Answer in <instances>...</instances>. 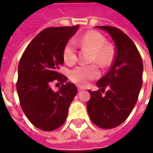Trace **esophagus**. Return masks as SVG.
<instances>
[{"label":"esophagus","mask_w":153,"mask_h":153,"mask_svg":"<svg viewBox=\"0 0 153 153\" xmlns=\"http://www.w3.org/2000/svg\"><path fill=\"white\" fill-rule=\"evenodd\" d=\"M83 90H84V88H82V87H78V91H83Z\"/></svg>","instance_id":"34e87169"}]
</instances>
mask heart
Instances as JSON below:
<instances>
[{"label": "heart", "instance_id": "b5f03b06", "mask_svg": "<svg viewBox=\"0 0 153 153\" xmlns=\"http://www.w3.org/2000/svg\"><path fill=\"white\" fill-rule=\"evenodd\" d=\"M81 43L93 51V62H97L102 67L108 66L112 62L114 51L110 46L106 45V38L100 33L96 31L88 32L81 38ZM62 56L65 62L68 65L76 62V42L74 39L69 40L65 45ZM99 76V70L95 65L77 66L70 70L69 74V77L72 82L82 86L86 85L90 80L95 79Z\"/></svg>", "mask_w": 153, "mask_h": 153}]
</instances>
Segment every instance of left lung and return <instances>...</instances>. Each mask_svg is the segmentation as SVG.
<instances>
[{"instance_id": "8db88e82", "label": "left lung", "mask_w": 153, "mask_h": 153, "mask_svg": "<svg viewBox=\"0 0 153 153\" xmlns=\"http://www.w3.org/2000/svg\"><path fill=\"white\" fill-rule=\"evenodd\" d=\"M106 31L115 45V56L109 71L90 91L87 109L91 120L102 128H112L128 118L138 98L143 84V60L134 42L124 32L111 26H97ZM106 87L109 89L105 93Z\"/></svg>"}]
</instances>
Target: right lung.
Masks as SVG:
<instances>
[{
    "instance_id": "obj_1",
    "label": "right lung",
    "mask_w": 153,
    "mask_h": 153,
    "mask_svg": "<svg viewBox=\"0 0 153 153\" xmlns=\"http://www.w3.org/2000/svg\"><path fill=\"white\" fill-rule=\"evenodd\" d=\"M78 28L79 25L45 28L28 44L19 60L16 88L20 106L29 121L43 131L63 125L78 93L71 83L62 84L57 92L50 88L54 81L62 84L68 79L59 69L64 63L65 45Z\"/></svg>"
}]
</instances>
